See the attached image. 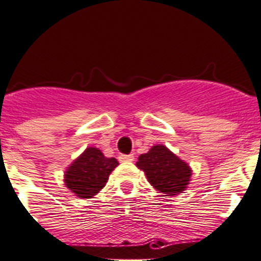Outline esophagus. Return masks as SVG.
I'll return each mask as SVG.
<instances>
[{"label":"esophagus","instance_id":"34e87169","mask_svg":"<svg viewBox=\"0 0 261 261\" xmlns=\"http://www.w3.org/2000/svg\"><path fill=\"white\" fill-rule=\"evenodd\" d=\"M119 160H120L121 163H125V162H133V160H135V156H133V154L120 155V156H119Z\"/></svg>","mask_w":261,"mask_h":261}]
</instances>
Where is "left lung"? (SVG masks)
Here are the masks:
<instances>
[{
    "label": "left lung",
    "mask_w": 261,
    "mask_h": 261,
    "mask_svg": "<svg viewBox=\"0 0 261 261\" xmlns=\"http://www.w3.org/2000/svg\"><path fill=\"white\" fill-rule=\"evenodd\" d=\"M136 166L145 172L150 185L167 195L185 191L193 174L190 166L164 145H155L141 154Z\"/></svg>",
    "instance_id": "1"
}]
</instances>
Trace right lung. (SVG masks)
<instances>
[{
  "mask_svg": "<svg viewBox=\"0 0 261 261\" xmlns=\"http://www.w3.org/2000/svg\"><path fill=\"white\" fill-rule=\"evenodd\" d=\"M119 162L97 147H87L64 171V185L81 199H90L105 188Z\"/></svg>",
  "mask_w": 261,
  "mask_h": 261,
  "instance_id": "right-lung-1",
  "label": "right lung"
}]
</instances>
